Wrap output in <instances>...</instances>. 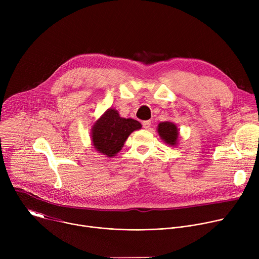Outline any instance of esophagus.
Here are the masks:
<instances>
[{
	"mask_svg": "<svg viewBox=\"0 0 259 259\" xmlns=\"http://www.w3.org/2000/svg\"><path fill=\"white\" fill-rule=\"evenodd\" d=\"M151 125H152V122H151V121H143V122H142V127H143L144 129H150Z\"/></svg>",
	"mask_w": 259,
	"mask_h": 259,
	"instance_id": "34e87169",
	"label": "esophagus"
}]
</instances>
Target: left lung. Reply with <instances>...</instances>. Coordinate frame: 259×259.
<instances>
[{
    "label": "left lung",
    "mask_w": 259,
    "mask_h": 259,
    "mask_svg": "<svg viewBox=\"0 0 259 259\" xmlns=\"http://www.w3.org/2000/svg\"><path fill=\"white\" fill-rule=\"evenodd\" d=\"M158 132L161 138L168 144L174 145L176 144V140L178 137V129L171 122H163L158 126Z\"/></svg>",
    "instance_id": "1"
}]
</instances>
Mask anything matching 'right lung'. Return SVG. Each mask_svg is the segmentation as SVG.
Listing matches in <instances>:
<instances>
[{"label":"right lung","mask_w":259,"mask_h":259,"mask_svg":"<svg viewBox=\"0 0 259 259\" xmlns=\"http://www.w3.org/2000/svg\"><path fill=\"white\" fill-rule=\"evenodd\" d=\"M140 128L138 121L121 118L116 109L109 108L93 126L94 149L107 157H113L121 151L128 136Z\"/></svg>","instance_id":"1"}]
</instances>
